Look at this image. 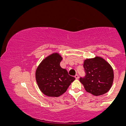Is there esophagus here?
Instances as JSON below:
<instances>
[{
	"label": "esophagus",
	"instance_id": "34e87169",
	"mask_svg": "<svg viewBox=\"0 0 126 126\" xmlns=\"http://www.w3.org/2000/svg\"><path fill=\"white\" fill-rule=\"evenodd\" d=\"M75 78L76 79H78L79 78V75H77H77H76L75 76Z\"/></svg>",
	"mask_w": 126,
	"mask_h": 126
}]
</instances>
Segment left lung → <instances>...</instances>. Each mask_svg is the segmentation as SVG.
<instances>
[{
	"mask_svg": "<svg viewBox=\"0 0 126 126\" xmlns=\"http://www.w3.org/2000/svg\"><path fill=\"white\" fill-rule=\"evenodd\" d=\"M83 67L86 76L80 78V82L87 92L95 96L107 93L114 80V71L111 65L103 58L96 56L84 61Z\"/></svg>",
	"mask_w": 126,
	"mask_h": 126,
	"instance_id": "1",
	"label": "left lung"
}]
</instances>
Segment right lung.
I'll return each instance as SVG.
<instances>
[{
  "label": "right lung",
  "instance_id": "obj_1",
  "mask_svg": "<svg viewBox=\"0 0 126 126\" xmlns=\"http://www.w3.org/2000/svg\"><path fill=\"white\" fill-rule=\"evenodd\" d=\"M62 59L58 53H53L44 59L36 69L35 78L37 84L46 96H61L75 79L61 67L60 63Z\"/></svg>",
  "mask_w": 126,
  "mask_h": 126
}]
</instances>
